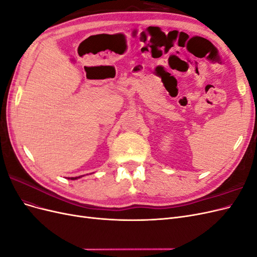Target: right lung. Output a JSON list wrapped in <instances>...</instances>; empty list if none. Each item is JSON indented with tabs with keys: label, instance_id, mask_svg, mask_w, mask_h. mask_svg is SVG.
<instances>
[{
	"label": "right lung",
	"instance_id": "obj_1",
	"mask_svg": "<svg viewBox=\"0 0 257 257\" xmlns=\"http://www.w3.org/2000/svg\"><path fill=\"white\" fill-rule=\"evenodd\" d=\"M81 177H83V176H79V177H71V178H68V179H71V180H77V179H79V178H81Z\"/></svg>",
	"mask_w": 257,
	"mask_h": 257
}]
</instances>
